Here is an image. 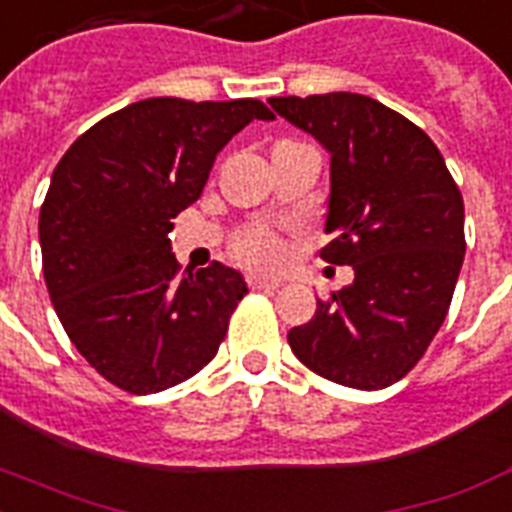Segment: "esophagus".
<instances>
[{"label":"esophagus","instance_id":"34e87169","mask_svg":"<svg viewBox=\"0 0 512 512\" xmlns=\"http://www.w3.org/2000/svg\"><path fill=\"white\" fill-rule=\"evenodd\" d=\"M247 286L252 289V292H273V289H278V281H265V278H247Z\"/></svg>","mask_w":512,"mask_h":512}]
</instances>
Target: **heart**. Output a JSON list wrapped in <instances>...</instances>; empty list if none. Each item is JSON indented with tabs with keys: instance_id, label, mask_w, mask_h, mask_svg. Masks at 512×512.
<instances>
[{
	"instance_id": "b5f03b06",
	"label": "heart",
	"mask_w": 512,
	"mask_h": 512,
	"mask_svg": "<svg viewBox=\"0 0 512 512\" xmlns=\"http://www.w3.org/2000/svg\"><path fill=\"white\" fill-rule=\"evenodd\" d=\"M292 144L294 141H281L278 147H292ZM231 255H234L242 265H247L249 270L268 273V270H276L278 265L284 263L286 247L284 239H281L273 228L255 223V226L239 228V231L231 236Z\"/></svg>"
}]
</instances>
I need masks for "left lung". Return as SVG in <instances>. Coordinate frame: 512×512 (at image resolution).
<instances>
[{"label": "left lung", "instance_id": "obj_1", "mask_svg": "<svg viewBox=\"0 0 512 512\" xmlns=\"http://www.w3.org/2000/svg\"><path fill=\"white\" fill-rule=\"evenodd\" d=\"M331 152L321 257L355 281L289 331L299 363L376 392L413 371L447 318L465 257L463 194L442 152L405 115L363 94L273 97Z\"/></svg>", "mask_w": 512, "mask_h": 512}]
</instances>
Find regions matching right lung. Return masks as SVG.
Masks as SVG:
<instances>
[{"mask_svg": "<svg viewBox=\"0 0 512 512\" xmlns=\"http://www.w3.org/2000/svg\"><path fill=\"white\" fill-rule=\"evenodd\" d=\"M252 120L273 112L260 99H141L78 136L54 168L39 213L44 281L70 342L123 392L181 384L226 339L242 273H181L168 231Z\"/></svg>", "mask_w": 512, "mask_h": 512, "instance_id": "obj_1", "label": "right lung"}]
</instances>
